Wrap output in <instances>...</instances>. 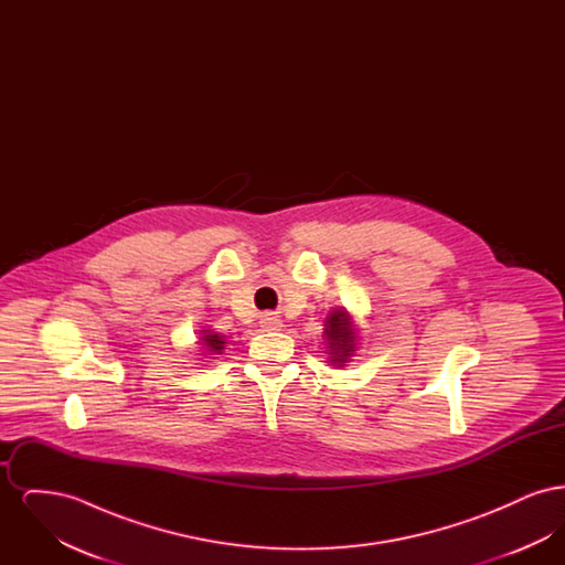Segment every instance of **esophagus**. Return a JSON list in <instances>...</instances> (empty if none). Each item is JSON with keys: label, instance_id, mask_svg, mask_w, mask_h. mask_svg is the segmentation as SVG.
I'll return each mask as SVG.
<instances>
[{"label": "esophagus", "instance_id": "esophagus-1", "mask_svg": "<svg viewBox=\"0 0 565 565\" xmlns=\"http://www.w3.org/2000/svg\"><path fill=\"white\" fill-rule=\"evenodd\" d=\"M260 326H263L265 330H281V320H279L277 316H273V313H265V316L260 318Z\"/></svg>", "mask_w": 565, "mask_h": 565}]
</instances>
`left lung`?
<instances>
[{
	"instance_id": "8db88e82",
	"label": "left lung",
	"mask_w": 565,
	"mask_h": 565,
	"mask_svg": "<svg viewBox=\"0 0 565 565\" xmlns=\"http://www.w3.org/2000/svg\"><path fill=\"white\" fill-rule=\"evenodd\" d=\"M360 326L345 307H334L323 320V353H328V362L337 369L348 366L351 358L360 348Z\"/></svg>"
}]
</instances>
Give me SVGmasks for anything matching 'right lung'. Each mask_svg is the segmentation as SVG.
<instances>
[{"instance_id":"right-lung-1","label":"right lung","mask_w":565,"mask_h":565,"mask_svg":"<svg viewBox=\"0 0 565 565\" xmlns=\"http://www.w3.org/2000/svg\"><path fill=\"white\" fill-rule=\"evenodd\" d=\"M226 350V337L215 332L212 328H205V330H199V341H196V355L201 358H212L215 360V355H220L222 351Z\"/></svg>"}]
</instances>
